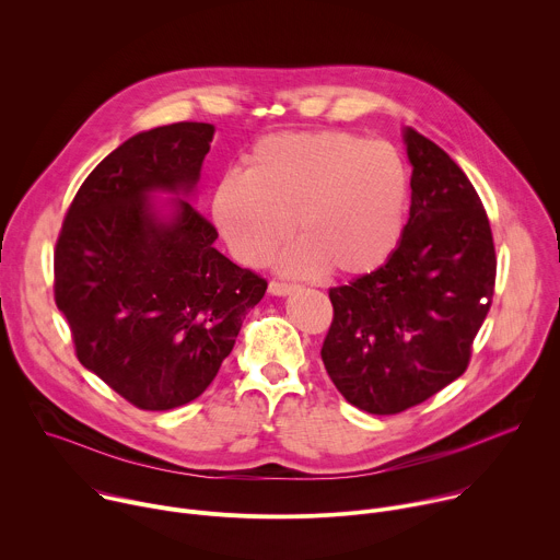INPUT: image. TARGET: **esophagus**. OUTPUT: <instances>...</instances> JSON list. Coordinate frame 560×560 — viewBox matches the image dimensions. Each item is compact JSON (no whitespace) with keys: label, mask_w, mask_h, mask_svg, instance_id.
<instances>
[{"label":"esophagus","mask_w":560,"mask_h":560,"mask_svg":"<svg viewBox=\"0 0 560 560\" xmlns=\"http://www.w3.org/2000/svg\"><path fill=\"white\" fill-rule=\"evenodd\" d=\"M294 288H296L294 283H288V281H277V279H272V281L268 283V290H270L272 294H277V296H285V294H290Z\"/></svg>","instance_id":"obj_1"}]
</instances>
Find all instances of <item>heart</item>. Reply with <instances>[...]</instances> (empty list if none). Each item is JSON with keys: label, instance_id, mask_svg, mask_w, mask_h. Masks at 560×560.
<instances>
[{"label": "heart", "instance_id": "heart-1", "mask_svg": "<svg viewBox=\"0 0 560 560\" xmlns=\"http://www.w3.org/2000/svg\"><path fill=\"white\" fill-rule=\"evenodd\" d=\"M408 203L410 171L392 143L346 130L279 132L253 145L244 175L219 182L212 217L246 266H266L294 223L301 244L283 270L361 277L396 253Z\"/></svg>", "mask_w": 560, "mask_h": 560}]
</instances>
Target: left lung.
<instances>
[{
  "label": "left lung",
  "instance_id": "1",
  "mask_svg": "<svg viewBox=\"0 0 560 560\" xmlns=\"http://www.w3.org/2000/svg\"><path fill=\"white\" fill-rule=\"evenodd\" d=\"M412 206L392 259L330 288L322 359L346 401L398 415L458 378L494 296L497 250L488 212L434 141L406 130Z\"/></svg>",
  "mask_w": 560,
  "mask_h": 560
}]
</instances>
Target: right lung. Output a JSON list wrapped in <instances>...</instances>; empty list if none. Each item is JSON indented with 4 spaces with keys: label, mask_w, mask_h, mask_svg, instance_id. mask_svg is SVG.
<instances>
[{
    "label": "right lung",
    "mask_w": 560,
    "mask_h": 560,
    "mask_svg": "<svg viewBox=\"0 0 560 560\" xmlns=\"http://www.w3.org/2000/svg\"><path fill=\"white\" fill-rule=\"evenodd\" d=\"M212 135L179 121L130 137L77 190L57 236L55 303L74 354L139 410L197 398L268 288L214 248L192 203L171 221L148 206L152 190L195 188Z\"/></svg>",
    "instance_id": "add662e5"
}]
</instances>
